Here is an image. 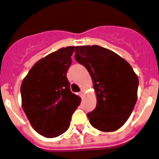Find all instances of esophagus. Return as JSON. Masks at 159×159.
Masks as SVG:
<instances>
[{"label": "esophagus", "mask_w": 159, "mask_h": 159, "mask_svg": "<svg viewBox=\"0 0 159 159\" xmlns=\"http://www.w3.org/2000/svg\"><path fill=\"white\" fill-rule=\"evenodd\" d=\"M84 95H85V91H84V90H82L81 92H80V96H81L82 98H83Z\"/></svg>", "instance_id": "1"}]
</instances>
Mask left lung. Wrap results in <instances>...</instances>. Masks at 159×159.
Masks as SVG:
<instances>
[{
  "instance_id": "obj_1",
  "label": "left lung",
  "mask_w": 159,
  "mask_h": 159,
  "mask_svg": "<svg viewBox=\"0 0 159 159\" xmlns=\"http://www.w3.org/2000/svg\"><path fill=\"white\" fill-rule=\"evenodd\" d=\"M75 59L88 70L97 98L88 113L90 125L102 132H114L129 118L137 99L139 80L132 66L112 51L98 45L77 46Z\"/></svg>"
}]
</instances>
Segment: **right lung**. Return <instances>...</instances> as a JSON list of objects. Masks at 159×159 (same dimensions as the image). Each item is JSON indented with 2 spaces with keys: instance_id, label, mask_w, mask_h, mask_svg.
<instances>
[{
  "instance_id": "right-lung-1",
  "label": "right lung",
  "mask_w": 159,
  "mask_h": 159,
  "mask_svg": "<svg viewBox=\"0 0 159 159\" xmlns=\"http://www.w3.org/2000/svg\"><path fill=\"white\" fill-rule=\"evenodd\" d=\"M76 47L61 48L38 61L21 85L22 107L32 128L47 138L67 131L81 98L66 77Z\"/></svg>"
}]
</instances>
